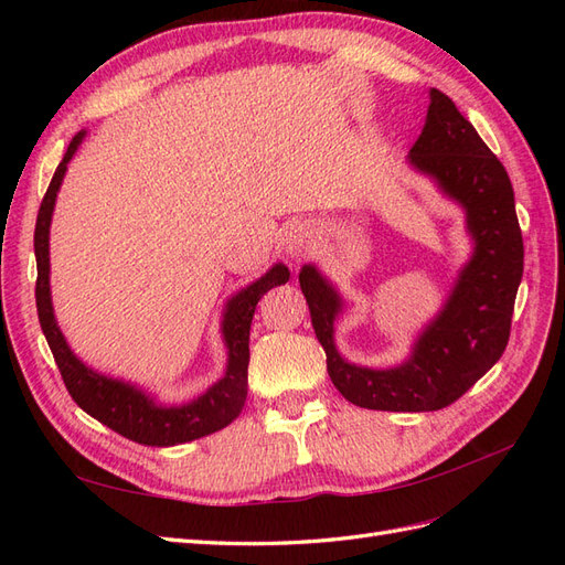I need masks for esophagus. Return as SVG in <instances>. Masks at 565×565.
Returning <instances> with one entry per match:
<instances>
[{
  "mask_svg": "<svg viewBox=\"0 0 565 565\" xmlns=\"http://www.w3.org/2000/svg\"><path fill=\"white\" fill-rule=\"evenodd\" d=\"M313 241H311V233L306 226H297L289 231L287 241H285V252L292 256V259H301V256H306V252L311 249Z\"/></svg>",
  "mask_w": 565,
  "mask_h": 565,
  "instance_id": "1",
  "label": "esophagus"
}]
</instances>
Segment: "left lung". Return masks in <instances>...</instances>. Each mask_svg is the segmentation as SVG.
Instances as JSON below:
<instances>
[{
    "mask_svg": "<svg viewBox=\"0 0 565 565\" xmlns=\"http://www.w3.org/2000/svg\"><path fill=\"white\" fill-rule=\"evenodd\" d=\"M429 98L407 164L459 204L473 247L440 311L424 324L405 361L382 370L347 361L334 344L344 297L316 264L299 270L330 380L349 403L367 409L431 413L467 393L507 349L523 278V237L507 169L446 94L431 89Z\"/></svg>",
    "mask_w": 565,
    "mask_h": 565,
    "instance_id": "left-lung-1",
    "label": "left lung"
}]
</instances>
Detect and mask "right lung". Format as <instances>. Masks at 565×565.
Returning <instances> with one entry per match:
<instances>
[{"label": "right lung", "mask_w": 565, "mask_h": 565, "mask_svg": "<svg viewBox=\"0 0 565 565\" xmlns=\"http://www.w3.org/2000/svg\"><path fill=\"white\" fill-rule=\"evenodd\" d=\"M87 131H77L75 139L67 146L63 162L56 167L46 195L40 204L38 226H35V256H38V316L46 344L54 353V361L61 370V377L67 386L73 401L84 413L106 424L108 429L117 431L134 443L152 448H169L179 443L210 436L228 426L243 413L247 398V365H249V324L256 303L270 287L285 285L289 280V270L282 262L273 264L262 278H256L241 292H235L221 313V339L226 347V370L224 377L214 382L207 391L188 403L167 405L158 401L146 388L125 382L119 377L89 367L67 344L51 303V264H49V231L51 216H54L56 198L61 191L63 177L67 172V162L75 158Z\"/></svg>", "instance_id": "obj_1"}]
</instances>
